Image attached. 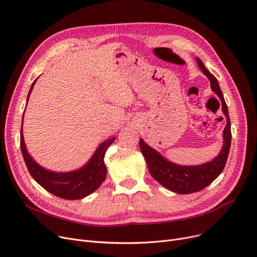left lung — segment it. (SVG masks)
Returning <instances> with one entry per match:
<instances>
[{"mask_svg": "<svg viewBox=\"0 0 257 257\" xmlns=\"http://www.w3.org/2000/svg\"><path fill=\"white\" fill-rule=\"evenodd\" d=\"M200 70L209 79L211 90L218 94L222 102V110L227 118V124L223 131L224 144L220 154L211 161L199 166H179L167 160L156 150L148 146L142 139L140 140L141 151L152 177L168 190L177 194H191L203 190L208 186L222 173L228 158L231 145L230 118L228 108L218 80L204 66L199 58H196Z\"/></svg>", "mask_w": 257, "mask_h": 257, "instance_id": "1", "label": "left lung"}]
</instances>
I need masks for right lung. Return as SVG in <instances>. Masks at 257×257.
<instances>
[{"label": "right lung", "instance_id": "add662e5", "mask_svg": "<svg viewBox=\"0 0 257 257\" xmlns=\"http://www.w3.org/2000/svg\"><path fill=\"white\" fill-rule=\"evenodd\" d=\"M36 80L37 79L34 80V82L31 85L28 98H27V103H28L29 96ZM114 140L115 138H111L103 142L98 147L96 152L93 153L88 163L80 170L67 173H56L46 170L45 168L40 167L37 163H35L34 159L30 156V154L26 149L23 136V127L21 129V150L25 164L30 175L45 190L53 195L66 200L82 199L98 190L99 186L105 180L107 174L106 166L104 164L105 152L108 149V147L114 142Z\"/></svg>", "mask_w": 257, "mask_h": 257}]
</instances>
